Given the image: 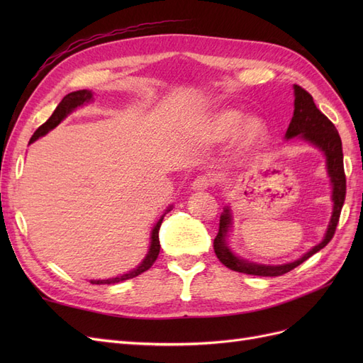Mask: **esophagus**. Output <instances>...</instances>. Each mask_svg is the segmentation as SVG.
Segmentation results:
<instances>
[{
  "label": "esophagus",
  "mask_w": 363,
  "mask_h": 363,
  "mask_svg": "<svg viewBox=\"0 0 363 363\" xmlns=\"http://www.w3.org/2000/svg\"><path fill=\"white\" fill-rule=\"evenodd\" d=\"M212 184V177L211 175H199L192 183V191H206L208 186Z\"/></svg>",
  "instance_id": "esophagus-1"
}]
</instances>
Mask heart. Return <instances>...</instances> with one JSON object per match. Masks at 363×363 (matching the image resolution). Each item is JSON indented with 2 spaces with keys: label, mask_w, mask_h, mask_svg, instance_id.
I'll use <instances>...</instances> for the list:
<instances>
[{
  "label": "heart",
  "mask_w": 363,
  "mask_h": 363,
  "mask_svg": "<svg viewBox=\"0 0 363 363\" xmlns=\"http://www.w3.org/2000/svg\"><path fill=\"white\" fill-rule=\"evenodd\" d=\"M206 140L221 142L236 135L238 145L242 150L259 148L268 138V125L260 116H248L239 108H223L212 113L200 125Z\"/></svg>",
  "instance_id": "heart-1"
}]
</instances>
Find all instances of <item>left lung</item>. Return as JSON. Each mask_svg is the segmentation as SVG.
<instances>
[{
	"label": "left lung",
	"instance_id": "obj_1",
	"mask_svg": "<svg viewBox=\"0 0 363 363\" xmlns=\"http://www.w3.org/2000/svg\"><path fill=\"white\" fill-rule=\"evenodd\" d=\"M294 116L291 119V124L286 130L284 139H300L306 144H309L315 148L320 150L325 157V168L327 174L330 177L332 184V201H333V211L330 221H328L327 230L324 238L320 244L312 247L309 251L294 262L281 263V265H263V263H256L247 259L236 256L228 247V236L233 227V216L230 206L224 207V212L219 218V232L213 240V248L216 257L221 260L223 265L233 269L236 272L250 274V276H262V277H277L283 276L294 268H296L304 260L313 256L315 252L323 250L328 242H330L335 230L339 221L340 208L345 201V191H347V182H345V172H344V155H342V142L337 133L336 127L328 119L320 108L313 103V98L309 92H306L301 86L294 84Z\"/></svg>",
	"mask_w": 363,
	"mask_h": 363
}]
</instances>
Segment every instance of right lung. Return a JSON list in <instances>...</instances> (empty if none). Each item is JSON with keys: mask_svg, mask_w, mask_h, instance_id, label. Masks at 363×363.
Here are the masks:
<instances>
[{"mask_svg": "<svg viewBox=\"0 0 363 363\" xmlns=\"http://www.w3.org/2000/svg\"><path fill=\"white\" fill-rule=\"evenodd\" d=\"M94 101V94L91 91L87 89H83V91H77V92H71L68 94L67 96H63V100L59 103V106L56 107V111L52 112V115L48 118L47 123H43L36 131L35 135L31 136L30 139V144H33V142L38 140L39 138L45 136L48 131H51L52 128H56L62 121L67 118L68 115H71L77 107H83L84 104L87 103H92ZM172 208V206H169L167 211H164V213L159 218V221L155 224V227H152L151 230V242H150V248H148V252L147 256L144 257V260H142L139 265L136 268H133L131 271L125 272V274H121V276H116V277H112V279H106V280H91L92 284H112V283H119V281H124V280H128V279H133L136 276H139V274L145 272L147 269H150L152 267V263L156 262L157 256H159V251H160V242H159V230H160V225H162V221H163V216L167 215L169 211Z\"/></svg>", "mask_w": 363, "mask_h": 363, "instance_id": "add662e5", "label": "right lung"}]
</instances>
